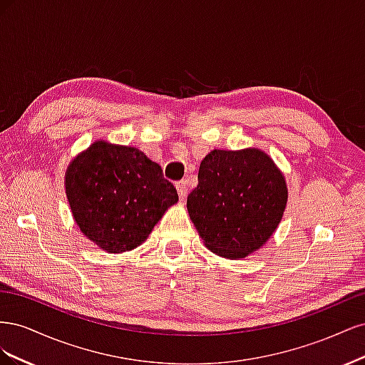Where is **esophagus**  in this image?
I'll use <instances>...</instances> for the list:
<instances>
[{
  "label": "esophagus",
  "instance_id": "obj_1",
  "mask_svg": "<svg viewBox=\"0 0 365 365\" xmlns=\"http://www.w3.org/2000/svg\"><path fill=\"white\" fill-rule=\"evenodd\" d=\"M176 190H178L180 200H185V196H187V182H185V180H181V181L176 182Z\"/></svg>",
  "mask_w": 365,
  "mask_h": 365
}]
</instances>
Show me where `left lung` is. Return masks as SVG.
I'll use <instances>...</instances> for the list:
<instances>
[{
  "label": "left lung",
  "instance_id": "8db88e82",
  "mask_svg": "<svg viewBox=\"0 0 365 365\" xmlns=\"http://www.w3.org/2000/svg\"><path fill=\"white\" fill-rule=\"evenodd\" d=\"M286 200L283 175L267 153L212 150L200 165L187 210L208 250L242 259L271 237Z\"/></svg>",
  "mask_w": 365,
  "mask_h": 365
}]
</instances>
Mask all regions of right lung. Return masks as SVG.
<instances>
[{
	"label": "right lung",
	"instance_id": "right-lung-1",
	"mask_svg": "<svg viewBox=\"0 0 365 365\" xmlns=\"http://www.w3.org/2000/svg\"><path fill=\"white\" fill-rule=\"evenodd\" d=\"M65 189L82 233L108 252L138 247L178 201L155 161L135 148L105 141L94 143L70 164Z\"/></svg>",
	"mask_w": 365,
	"mask_h": 365
}]
</instances>
